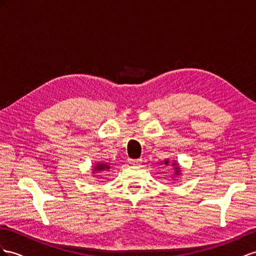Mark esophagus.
Segmentation results:
<instances>
[{
	"instance_id": "esophagus-1",
	"label": "esophagus",
	"mask_w": 256,
	"mask_h": 256,
	"mask_svg": "<svg viewBox=\"0 0 256 256\" xmlns=\"http://www.w3.org/2000/svg\"><path fill=\"white\" fill-rule=\"evenodd\" d=\"M128 161L130 164H132V166H138L142 163V159H128Z\"/></svg>"
}]
</instances>
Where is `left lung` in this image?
Returning <instances> with one entry per match:
<instances>
[{
  "instance_id": "obj_1",
  "label": "left lung",
  "mask_w": 256,
  "mask_h": 256,
  "mask_svg": "<svg viewBox=\"0 0 256 256\" xmlns=\"http://www.w3.org/2000/svg\"><path fill=\"white\" fill-rule=\"evenodd\" d=\"M164 164H166V166H168V160H166V161H164ZM172 166H174V170H175V175H180V166H178V163L174 162Z\"/></svg>"
}]
</instances>
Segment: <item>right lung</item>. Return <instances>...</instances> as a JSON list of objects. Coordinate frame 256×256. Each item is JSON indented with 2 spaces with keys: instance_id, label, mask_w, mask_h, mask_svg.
<instances>
[{
  "instance_id": "1",
  "label": "right lung",
  "mask_w": 256,
  "mask_h": 256,
  "mask_svg": "<svg viewBox=\"0 0 256 256\" xmlns=\"http://www.w3.org/2000/svg\"><path fill=\"white\" fill-rule=\"evenodd\" d=\"M110 166L108 163H104V162H100V163H97V164L94 166V172H102V171H107V170H109Z\"/></svg>"
}]
</instances>
